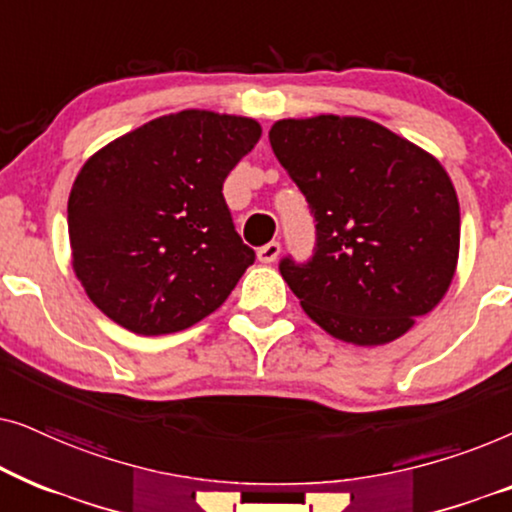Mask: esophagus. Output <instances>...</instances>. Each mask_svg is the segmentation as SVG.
<instances>
[{
    "mask_svg": "<svg viewBox=\"0 0 512 512\" xmlns=\"http://www.w3.org/2000/svg\"><path fill=\"white\" fill-rule=\"evenodd\" d=\"M279 251H282V247H279V242H268L263 244L261 249H258V261L261 263H275Z\"/></svg>",
    "mask_w": 512,
    "mask_h": 512,
    "instance_id": "34e87169",
    "label": "esophagus"
}]
</instances>
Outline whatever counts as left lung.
Here are the masks:
<instances>
[{"label": "left lung", "instance_id": "1", "mask_svg": "<svg viewBox=\"0 0 512 512\" xmlns=\"http://www.w3.org/2000/svg\"><path fill=\"white\" fill-rule=\"evenodd\" d=\"M270 144L317 221L310 261L279 263L307 317L359 347L401 338L457 272L461 216L450 174L361 116L282 118Z\"/></svg>", "mask_w": 512, "mask_h": 512}]
</instances>
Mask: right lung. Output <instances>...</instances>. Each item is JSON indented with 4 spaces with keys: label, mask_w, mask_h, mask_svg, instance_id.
Here are the masks:
<instances>
[{
    "label": "right lung",
    "mask_w": 512,
    "mask_h": 512,
    "mask_svg": "<svg viewBox=\"0 0 512 512\" xmlns=\"http://www.w3.org/2000/svg\"><path fill=\"white\" fill-rule=\"evenodd\" d=\"M258 139L254 118L184 109L83 163L67 226L74 275L97 310L137 335H165L226 303L256 254L221 191Z\"/></svg>",
    "instance_id": "obj_1"
}]
</instances>
